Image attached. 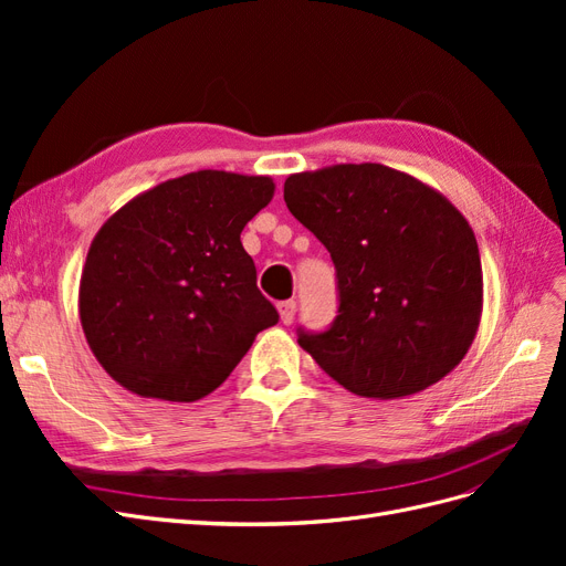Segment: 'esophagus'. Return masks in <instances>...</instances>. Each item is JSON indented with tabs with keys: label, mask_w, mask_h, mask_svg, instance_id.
<instances>
[{
	"label": "esophagus",
	"mask_w": 566,
	"mask_h": 566,
	"mask_svg": "<svg viewBox=\"0 0 566 566\" xmlns=\"http://www.w3.org/2000/svg\"><path fill=\"white\" fill-rule=\"evenodd\" d=\"M295 310H297V304H295L293 300L281 302V304H279V316H281V323H285V325L293 323V318H295Z\"/></svg>",
	"instance_id": "34e87169"
}]
</instances>
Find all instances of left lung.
Here are the masks:
<instances>
[{
    "mask_svg": "<svg viewBox=\"0 0 566 566\" xmlns=\"http://www.w3.org/2000/svg\"><path fill=\"white\" fill-rule=\"evenodd\" d=\"M283 198L328 248L339 287L331 331L300 333V347L366 399H403L447 378L484 306L476 238L455 205L380 163L290 175Z\"/></svg>",
    "mask_w": 566,
    "mask_h": 566,
    "instance_id": "obj_1",
    "label": "left lung"
}]
</instances>
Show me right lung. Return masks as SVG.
<instances>
[{"label": "right lung", "mask_w": 566, "mask_h": 566, "mask_svg": "<svg viewBox=\"0 0 566 566\" xmlns=\"http://www.w3.org/2000/svg\"><path fill=\"white\" fill-rule=\"evenodd\" d=\"M271 177L198 169L134 196L94 235L77 312L96 361L144 399L208 397L279 323L241 243Z\"/></svg>", "instance_id": "1"}]
</instances>
